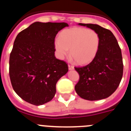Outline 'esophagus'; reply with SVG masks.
Listing matches in <instances>:
<instances>
[{
	"label": "esophagus",
	"instance_id": "1",
	"mask_svg": "<svg viewBox=\"0 0 131 131\" xmlns=\"http://www.w3.org/2000/svg\"><path fill=\"white\" fill-rule=\"evenodd\" d=\"M68 69L69 70H73L74 69V67L72 65H70V64H68Z\"/></svg>",
	"mask_w": 131,
	"mask_h": 131
}]
</instances>
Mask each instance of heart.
Segmentation results:
<instances>
[{"mask_svg":"<svg viewBox=\"0 0 131 131\" xmlns=\"http://www.w3.org/2000/svg\"><path fill=\"white\" fill-rule=\"evenodd\" d=\"M100 36L96 31L87 28L67 29L54 40L57 56L63 59L69 52L79 64L90 63L96 56L99 49Z\"/></svg>","mask_w":131,"mask_h":131,"instance_id":"obj_1","label":"heart"}]
</instances>
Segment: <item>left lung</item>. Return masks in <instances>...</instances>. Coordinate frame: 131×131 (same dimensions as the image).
Masks as SVG:
<instances>
[{"mask_svg":"<svg viewBox=\"0 0 131 131\" xmlns=\"http://www.w3.org/2000/svg\"><path fill=\"white\" fill-rule=\"evenodd\" d=\"M97 32L100 45L92 61L84 67H75L79 81L75 86L80 97L88 101L104 99L118 87L123 75L122 56L116 38L111 30L96 24H79Z\"/></svg>","mask_w":131,"mask_h":131,"instance_id":"left-lung-1","label":"left lung"}]
</instances>
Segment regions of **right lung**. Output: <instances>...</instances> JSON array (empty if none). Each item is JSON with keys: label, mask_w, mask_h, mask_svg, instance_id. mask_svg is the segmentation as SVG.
I'll list each match as a JSON object with an SVG mask.
<instances>
[{"label": "right lung", "mask_w": 131, "mask_h": 131, "mask_svg": "<svg viewBox=\"0 0 131 131\" xmlns=\"http://www.w3.org/2000/svg\"><path fill=\"white\" fill-rule=\"evenodd\" d=\"M68 24L36 21L16 36L9 57V77L16 93L26 102L40 106L51 101L58 80L68 71L54 55V40Z\"/></svg>", "instance_id": "obj_1"}]
</instances>
